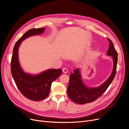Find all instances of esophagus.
<instances>
[{
  "instance_id": "esophagus-1",
  "label": "esophagus",
  "mask_w": 129,
  "mask_h": 129,
  "mask_svg": "<svg viewBox=\"0 0 129 129\" xmlns=\"http://www.w3.org/2000/svg\"><path fill=\"white\" fill-rule=\"evenodd\" d=\"M62 71H63V72L64 73H67L68 72V70L66 68H64L63 69V70H62Z\"/></svg>"
}]
</instances>
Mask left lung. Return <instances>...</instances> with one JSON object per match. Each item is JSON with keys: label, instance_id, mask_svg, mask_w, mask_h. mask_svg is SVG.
Returning <instances> with one entry per match:
<instances>
[{"label": "left lung", "instance_id": "left-lung-1", "mask_svg": "<svg viewBox=\"0 0 129 129\" xmlns=\"http://www.w3.org/2000/svg\"><path fill=\"white\" fill-rule=\"evenodd\" d=\"M109 46L107 56H112L113 69L109 78L102 85L97 87H88L83 82L80 69H77L71 73L68 88V94L72 101L77 104H84L91 103L101 97L111 84L115 77L117 63V52L114 47L112 41L107 39Z\"/></svg>", "mask_w": 129, "mask_h": 129}]
</instances>
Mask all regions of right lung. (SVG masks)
Returning a JSON list of instances; mask_svg holds the SVG:
<instances>
[{
    "label": "right lung",
    "mask_w": 129,
    "mask_h": 129,
    "mask_svg": "<svg viewBox=\"0 0 129 129\" xmlns=\"http://www.w3.org/2000/svg\"><path fill=\"white\" fill-rule=\"evenodd\" d=\"M45 27L32 28L26 32L14 46L11 60V72L18 89L27 98L33 101L45 99L49 94L52 82L61 74V69H49L37 74L25 72L18 59V48L26 38L42 34Z\"/></svg>",
    "instance_id": "obj_1"
}]
</instances>
